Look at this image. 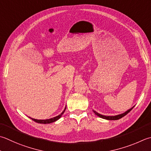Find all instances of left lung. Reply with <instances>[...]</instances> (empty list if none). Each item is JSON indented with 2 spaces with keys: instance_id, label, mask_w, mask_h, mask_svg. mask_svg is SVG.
<instances>
[{
  "instance_id": "left-lung-1",
  "label": "left lung",
  "mask_w": 151,
  "mask_h": 151,
  "mask_svg": "<svg viewBox=\"0 0 151 151\" xmlns=\"http://www.w3.org/2000/svg\"><path fill=\"white\" fill-rule=\"evenodd\" d=\"M135 106V105H134ZM132 107L131 109H129V110L126 111V112H124V113H123L122 114H117V115H115V116H105V115H102L101 114H99L98 113H97L96 111H93V113H95L97 116H98L99 117L101 118V119H106V120H119V119H120L121 118H122L125 116V115H126L127 114H128V113H129L132 111V109L134 107Z\"/></svg>"
}]
</instances>
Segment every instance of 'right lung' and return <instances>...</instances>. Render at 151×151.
I'll return each instance as SVG.
<instances>
[{
	"instance_id": "add662e5",
	"label": "right lung",
	"mask_w": 151,
	"mask_h": 151,
	"mask_svg": "<svg viewBox=\"0 0 151 151\" xmlns=\"http://www.w3.org/2000/svg\"><path fill=\"white\" fill-rule=\"evenodd\" d=\"M65 109H66V107H65V109L63 110V111L62 112V113L60 114H59L58 116H56L55 117H53V118H52V119H46V120H37V119H32V118H31V117H29V118H30L31 119H32V120L35 121V122H37V123H40V124H50V123H52V122H55V121H57L58 120H59V119H60L62 115H63V114L64 113V112H65Z\"/></svg>"
}]
</instances>
